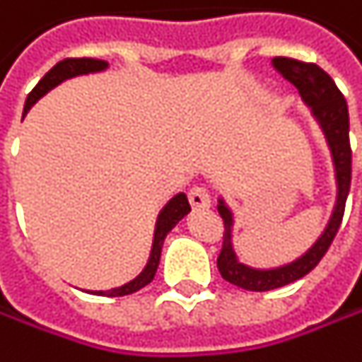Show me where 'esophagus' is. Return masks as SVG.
Listing matches in <instances>:
<instances>
[{
    "label": "esophagus",
    "instance_id": "esophagus-1",
    "mask_svg": "<svg viewBox=\"0 0 362 362\" xmlns=\"http://www.w3.org/2000/svg\"><path fill=\"white\" fill-rule=\"evenodd\" d=\"M189 202L191 206L195 209H204L209 208V193L206 187H202V185H195V187H191L189 189Z\"/></svg>",
    "mask_w": 362,
    "mask_h": 362
}]
</instances>
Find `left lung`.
<instances>
[{"label": "left lung", "instance_id": "8db88e82", "mask_svg": "<svg viewBox=\"0 0 362 362\" xmlns=\"http://www.w3.org/2000/svg\"><path fill=\"white\" fill-rule=\"evenodd\" d=\"M273 64L287 81H291L298 87L299 95L308 105H312L314 116L320 119L324 128V134L328 138V144L334 156L338 199H336L330 224L320 236V240L296 262L279 267V269H271V271H257L236 261V255L230 246L232 214L220 202L218 211L224 220V236H222V248L218 255V271L228 283L246 291H271V289H277V287L301 279L312 269H316V264L328 252L330 244L338 234V228L342 224L344 206H346V197L351 189V173H353V151H351V138H349V107H346L344 95L332 81V77L317 64L303 63L289 57H277L273 59Z\"/></svg>", "mask_w": 362, "mask_h": 362}]
</instances>
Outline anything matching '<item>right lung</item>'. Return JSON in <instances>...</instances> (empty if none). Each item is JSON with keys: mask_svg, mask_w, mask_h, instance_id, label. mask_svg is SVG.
<instances>
[{"mask_svg": "<svg viewBox=\"0 0 362 362\" xmlns=\"http://www.w3.org/2000/svg\"><path fill=\"white\" fill-rule=\"evenodd\" d=\"M107 64L105 61L100 59H63L61 63H57L40 81L36 83V87L28 93L26 105H24V114L28 110L45 95L46 91H50L52 87H57L59 83L69 79V77H75V75H85V73H93V71H101L105 69ZM191 209L189 202H187V195L185 193H179L175 195L171 202L167 204V208L160 211L158 216V222H156V232H154V244H153V255H151V261L146 264V269L136 277L134 281L122 285L118 289H112V291H95V296H107V298H122V296H130L138 289L146 287L156 275V269H158V261H160V248L165 243V236L171 232L175 224L187 216V211Z\"/></svg>", "mask_w": 362, "mask_h": 362, "instance_id": "right-lung-1", "label": "right lung"}]
</instances>
